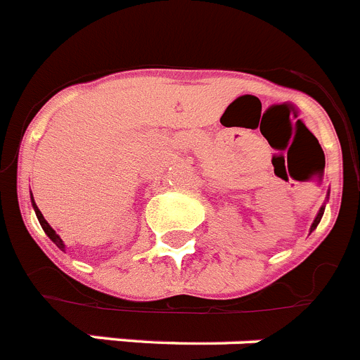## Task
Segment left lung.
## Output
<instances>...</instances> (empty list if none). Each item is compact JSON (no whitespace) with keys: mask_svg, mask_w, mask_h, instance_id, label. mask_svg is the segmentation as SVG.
I'll list each match as a JSON object with an SVG mask.
<instances>
[{"mask_svg":"<svg viewBox=\"0 0 360 360\" xmlns=\"http://www.w3.org/2000/svg\"><path fill=\"white\" fill-rule=\"evenodd\" d=\"M322 214H323V207H322V209H320V212H318L316 220H314V224H312L311 231H312V229H316V226H318V224H320V220H322Z\"/></svg>","mask_w":360,"mask_h":360,"instance_id":"8db88e82","label":"left lung"}]
</instances>
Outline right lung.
<instances>
[{"label":"right lung","mask_w":360,"mask_h":360,"mask_svg":"<svg viewBox=\"0 0 360 360\" xmlns=\"http://www.w3.org/2000/svg\"><path fill=\"white\" fill-rule=\"evenodd\" d=\"M33 207H34V212H37L38 221H40V226H42V229L46 231V235H48L49 238H51V240H53L58 248H60V250H64V244H63V240H60V236H58L57 233H55V231L51 229V226H49L48 221H46V218H44V216H42V212H40V210H38V207L34 205V201H33Z\"/></svg>","instance_id":"1"}]
</instances>
